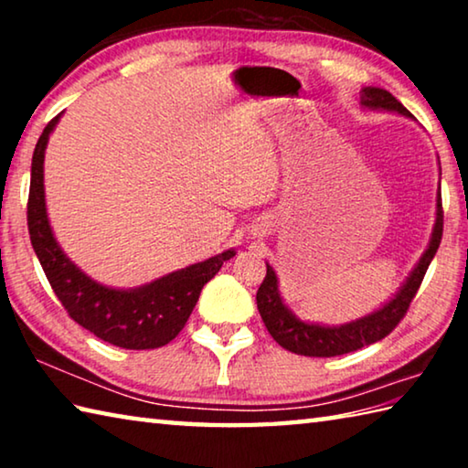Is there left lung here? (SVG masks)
<instances>
[{"label":"left lung","instance_id":"obj_1","mask_svg":"<svg viewBox=\"0 0 468 468\" xmlns=\"http://www.w3.org/2000/svg\"><path fill=\"white\" fill-rule=\"evenodd\" d=\"M361 107L392 111V113L413 117L402 102L396 101L390 92L376 86H366L361 90ZM443 231V210H441V194L438 189V200H435V225L431 231V239L423 256L419 258L413 272L407 276L402 287L396 291V295L384 303L379 310L363 315L359 320L340 324V326H324V324H312L299 320L292 314L281 297L279 279L271 264H266V279L260 284L256 292L258 312L262 315L271 336L282 348L291 353L305 355V357H336L351 351H357L361 346L374 345L378 340L390 335L399 326V322L405 318L410 301L417 295V289L421 287V281L430 268L435 251L440 248Z\"/></svg>","mask_w":468,"mask_h":468}]
</instances>
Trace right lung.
Wrapping results in <instances>:
<instances>
[{"instance_id": "obj_1", "label": "right lung", "mask_w": 468, "mask_h": 468, "mask_svg": "<svg viewBox=\"0 0 468 468\" xmlns=\"http://www.w3.org/2000/svg\"><path fill=\"white\" fill-rule=\"evenodd\" d=\"M59 117L61 113L47 123L35 146L27 210L30 243L47 281L69 318L105 343L132 351L167 345L186 326L204 284L220 271L223 262L235 256V250L169 272L136 289L105 287L86 276L55 241L47 218L43 184L45 148Z\"/></svg>"}]
</instances>
